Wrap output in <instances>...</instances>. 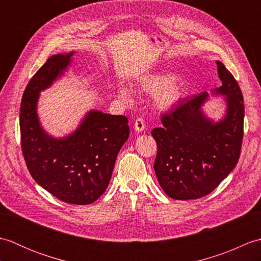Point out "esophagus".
Returning a JSON list of instances; mask_svg holds the SVG:
<instances>
[{
  "label": "esophagus",
  "mask_w": 261,
  "mask_h": 261,
  "mask_svg": "<svg viewBox=\"0 0 261 261\" xmlns=\"http://www.w3.org/2000/svg\"><path fill=\"white\" fill-rule=\"evenodd\" d=\"M135 130L137 132H142L146 130V122H145V119L142 118H138L136 121H135Z\"/></svg>",
  "instance_id": "34e87169"
}]
</instances>
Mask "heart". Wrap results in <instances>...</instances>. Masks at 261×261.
<instances>
[{"label":"heart","mask_w":261,"mask_h":261,"mask_svg":"<svg viewBox=\"0 0 261 261\" xmlns=\"http://www.w3.org/2000/svg\"><path fill=\"white\" fill-rule=\"evenodd\" d=\"M140 88L147 94H157L156 102L160 109H169L184 96L185 85L180 80L173 79L168 74L150 75L142 80ZM119 95L124 102L132 101L131 93L125 87L119 88Z\"/></svg>","instance_id":"1"}]
</instances>
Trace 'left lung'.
I'll return each mask as SVG.
<instances>
[{
    "instance_id": "left-lung-1",
    "label": "left lung",
    "mask_w": 261,
    "mask_h": 261,
    "mask_svg": "<svg viewBox=\"0 0 261 261\" xmlns=\"http://www.w3.org/2000/svg\"><path fill=\"white\" fill-rule=\"evenodd\" d=\"M222 86L215 94L225 96L226 113L214 122L204 114V92L178 103L162 115V127L151 131L157 142L153 168L160 186L174 199H195L220 185L239 160L243 138L245 105L233 75L216 62Z\"/></svg>"
}]
</instances>
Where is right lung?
Returning <instances> with one entry per match:
<instances>
[{"mask_svg":"<svg viewBox=\"0 0 261 261\" xmlns=\"http://www.w3.org/2000/svg\"><path fill=\"white\" fill-rule=\"evenodd\" d=\"M73 55H54L28 83L20 109L21 148L39 185L65 203L86 205L107 190L130 130L124 115L90 111L68 137L56 139L43 131L37 114L39 93L63 75Z\"/></svg>","mask_w":261,"mask_h":261,"instance_id":"add662e5","label":"right lung"}]
</instances>
